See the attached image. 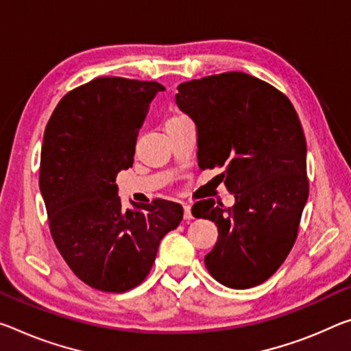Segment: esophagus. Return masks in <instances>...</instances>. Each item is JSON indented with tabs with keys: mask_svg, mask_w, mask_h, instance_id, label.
I'll return each mask as SVG.
<instances>
[{
	"mask_svg": "<svg viewBox=\"0 0 351 351\" xmlns=\"http://www.w3.org/2000/svg\"><path fill=\"white\" fill-rule=\"evenodd\" d=\"M182 208H184V220H192V219H193V215H192V208H191V204L184 203V204H182Z\"/></svg>",
	"mask_w": 351,
	"mask_h": 351,
	"instance_id": "34e87169",
	"label": "esophagus"
}]
</instances>
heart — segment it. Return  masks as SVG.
I'll return each instance as SVG.
<instances>
[{
    "instance_id": "b5f03b06",
    "label": "heart",
    "mask_w": 351,
    "mask_h": 351,
    "mask_svg": "<svg viewBox=\"0 0 351 351\" xmlns=\"http://www.w3.org/2000/svg\"><path fill=\"white\" fill-rule=\"evenodd\" d=\"M176 119H180V117H175V119H170V120H176ZM170 120H169V121H170Z\"/></svg>"
}]
</instances>
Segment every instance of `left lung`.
Wrapping results in <instances>:
<instances>
[{"mask_svg": "<svg viewBox=\"0 0 351 351\" xmlns=\"http://www.w3.org/2000/svg\"><path fill=\"white\" fill-rule=\"evenodd\" d=\"M176 104L197 126L199 169L220 175L236 198L192 206L214 221L219 237L206 269L231 289L258 286L285 263L309 195L306 138L292 103L267 82L241 71L178 86Z\"/></svg>", "mask_w": 351, "mask_h": 351, "instance_id": "obj_1", "label": "left lung"}]
</instances>
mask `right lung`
<instances>
[{
	"label": "right lung",
	"mask_w": 351,
	"mask_h": 351,
	"mask_svg": "<svg viewBox=\"0 0 351 351\" xmlns=\"http://www.w3.org/2000/svg\"><path fill=\"white\" fill-rule=\"evenodd\" d=\"M162 90L154 81L97 77L66 93L45 128L38 184L49 231L73 274L98 291L141 285L159 242L182 220L181 204L169 199L125 209L115 184Z\"/></svg>",
	"instance_id": "add662e5"
}]
</instances>
